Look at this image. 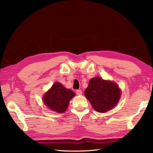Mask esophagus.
<instances>
[{
    "instance_id": "esophagus-1",
    "label": "esophagus",
    "mask_w": 153,
    "mask_h": 153,
    "mask_svg": "<svg viewBox=\"0 0 153 153\" xmlns=\"http://www.w3.org/2000/svg\"><path fill=\"white\" fill-rule=\"evenodd\" d=\"M76 94H77L78 95H81V94H82V91L81 90H80V89L76 90Z\"/></svg>"
}]
</instances>
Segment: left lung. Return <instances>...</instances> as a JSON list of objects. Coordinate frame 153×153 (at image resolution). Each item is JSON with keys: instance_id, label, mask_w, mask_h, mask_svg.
Instances as JSON below:
<instances>
[{"instance_id": "left-lung-1", "label": "left lung", "mask_w": 153, "mask_h": 153, "mask_svg": "<svg viewBox=\"0 0 153 153\" xmlns=\"http://www.w3.org/2000/svg\"><path fill=\"white\" fill-rule=\"evenodd\" d=\"M84 94L94 109L103 113L117 105L121 91L115 83L95 77L89 81Z\"/></svg>"}]
</instances>
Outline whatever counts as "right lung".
<instances>
[{"instance_id":"obj_1","label":"right lung","mask_w":153,"mask_h":153,"mask_svg":"<svg viewBox=\"0 0 153 153\" xmlns=\"http://www.w3.org/2000/svg\"><path fill=\"white\" fill-rule=\"evenodd\" d=\"M75 93L64 87L61 83L56 82L43 96V101L48 107L53 111L63 113L66 111L69 100Z\"/></svg>"}]
</instances>
